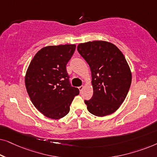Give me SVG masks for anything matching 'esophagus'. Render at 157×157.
<instances>
[{
	"label": "esophagus",
	"mask_w": 157,
	"mask_h": 157,
	"mask_svg": "<svg viewBox=\"0 0 157 157\" xmlns=\"http://www.w3.org/2000/svg\"><path fill=\"white\" fill-rule=\"evenodd\" d=\"M83 89V86H79V87H78V89H79V91H80V92H81V91H82Z\"/></svg>",
	"instance_id": "1"
}]
</instances>
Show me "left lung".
Wrapping results in <instances>:
<instances>
[{
  "label": "left lung",
  "instance_id": "left-lung-1",
  "mask_svg": "<svg viewBox=\"0 0 157 157\" xmlns=\"http://www.w3.org/2000/svg\"><path fill=\"white\" fill-rule=\"evenodd\" d=\"M77 50L91 71L94 94L84 100L87 109L96 117L112 113L124 102L132 83V74L121 51L102 40L80 44Z\"/></svg>",
  "mask_w": 157,
  "mask_h": 157
}]
</instances>
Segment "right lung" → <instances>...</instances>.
I'll return each instance as SVG.
<instances>
[{"instance_id":"add662e5","label":"right lung","mask_w":157,"mask_h":157,"mask_svg":"<svg viewBox=\"0 0 157 157\" xmlns=\"http://www.w3.org/2000/svg\"><path fill=\"white\" fill-rule=\"evenodd\" d=\"M76 45L47 46L32 59L25 75V87L34 106L46 117L61 119L68 114L79 90L71 84L66 64Z\"/></svg>"}]
</instances>
